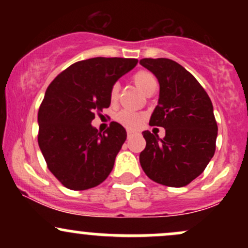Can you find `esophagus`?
I'll return each mask as SVG.
<instances>
[{
    "label": "esophagus",
    "instance_id": "obj_1",
    "mask_svg": "<svg viewBox=\"0 0 248 248\" xmlns=\"http://www.w3.org/2000/svg\"><path fill=\"white\" fill-rule=\"evenodd\" d=\"M134 134H135V133L132 132V130H127V136H128V138H130V136H133Z\"/></svg>",
    "mask_w": 248,
    "mask_h": 248
}]
</instances>
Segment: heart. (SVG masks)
Instances as JSON below:
<instances>
[{
  "mask_svg": "<svg viewBox=\"0 0 248 248\" xmlns=\"http://www.w3.org/2000/svg\"><path fill=\"white\" fill-rule=\"evenodd\" d=\"M134 84L136 87L141 91L142 93H146L148 90L152 87H157V80H156L155 76L149 71H138L135 75L133 76ZM119 94V85L114 84L110 88L109 99L110 101L114 102L118 99ZM116 121L121 124L122 126L128 128V129H138L141 126L142 121H143V116L138 114V113L130 112V110H121L118 115H116Z\"/></svg>",
  "mask_w": 248,
  "mask_h": 248,
  "instance_id": "b5f03b06",
  "label": "heart"
}]
</instances>
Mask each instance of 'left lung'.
<instances>
[{
  "label": "left lung",
  "instance_id": "obj_1",
  "mask_svg": "<svg viewBox=\"0 0 248 248\" xmlns=\"http://www.w3.org/2000/svg\"><path fill=\"white\" fill-rule=\"evenodd\" d=\"M140 64L160 84L149 124L166 129L163 139L149 130L142 133L146 148L140 154L141 167L156 183L186 186L215 155L218 126L211 99L197 79L171 59L143 58Z\"/></svg>",
  "mask_w": 248,
  "mask_h": 248
}]
</instances>
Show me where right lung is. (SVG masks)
<instances>
[{
	"label": "right lung",
	"instance_id": "1",
	"mask_svg": "<svg viewBox=\"0 0 248 248\" xmlns=\"http://www.w3.org/2000/svg\"><path fill=\"white\" fill-rule=\"evenodd\" d=\"M136 64L118 57L77 62L47 87L38 110V144L49 170L67 189L94 187L112 171L126 129L113 121L101 134L91 122L109 107L115 81Z\"/></svg>",
	"mask_w": 248,
	"mask_h": 248
}]
</instances>
